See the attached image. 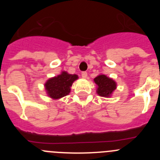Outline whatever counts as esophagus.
<instances>
[{"label":"esophagus","mask_w":160,"mask_h":160,"mask_svg":"<svg viewBox=\"0 0 160 160\" xmlns=\"http://www.w3.org/2000/svg\"><path fill=\"white\" fill-rule=\"evenodd\" d=\"M82 77L83 78H87V72H82Z\"/></svg>","instance_id":"esophagus-1"}]
</instances>
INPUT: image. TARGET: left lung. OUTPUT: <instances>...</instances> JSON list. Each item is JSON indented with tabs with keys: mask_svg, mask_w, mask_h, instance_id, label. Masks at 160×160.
I'll list each match as a JSON object with an SVG mask.
<instances>
[{
	"mask_svg": "<svg viewBox=\"0 0 160 160\" xmlns=\"http://www.w3.org/2000/svg\"><path fill=\"white\" fill-rule=\"evenodd\" d=\"M94 82L98 86L96 92L102 97H110L116 89V82L111 78L105 74H100L94 79Z\"/></svg>",
	"mask_w": 160,
	"mask_h": 160,
	"instance_id": "1",
	"label": "left lung"
}]
</instances>
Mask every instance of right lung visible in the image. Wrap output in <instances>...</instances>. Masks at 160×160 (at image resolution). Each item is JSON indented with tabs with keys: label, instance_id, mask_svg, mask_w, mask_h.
Instances as JSON below:
<instances>
[{
	"label": "right lung",
	"instance_id": "1",
	"mask_svg": "<svg viewBox=\"0 0 160 160\" xmlns=\"http://www.w3.org/2000/svg\"><path fill=\"white\" fill-rule=\"evenodd\" d=\"M78 78L77 74H70L66 71H62L59 75L49 78L45 84L48 96L53 99H58L67 95L70 92L73 82Z\"/></svg>",
	"mask_w": 160,
	"mask_h": 160
}]
</instances>
